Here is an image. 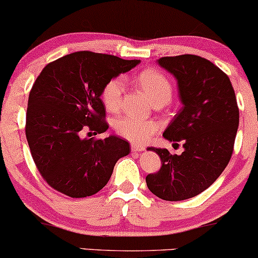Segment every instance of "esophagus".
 <instances>
[{"label":"esophagus","instance_id":"1","mask_svg":"<svg viewBox=\"0 0 258 258\" xmlns=\"http://www.w3.org/2000/svg\"><path fill=\"white\" fill-rule=\"evenodd\" d=\"M131 149L132 152H143L146 148H144V146H142V144H132Z\"/></svg>","mask_w":258,"mask_h":258}]
</instances>
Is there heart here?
Segmentation results:
<instances>
[{"label": "heart", "mask_w": 258, "mask_h": 258, "mask_svg": "<svg viewBox=\"0 0 258 258\" xmlns=\"http://www.w3.org/2000/svg\"><path fill=\"white\" fill-rule=\"evenodd\" d=\"M136 84L147 94L153 104H167L172 97V85L164 74L156 70H144L135 79ZM123 92V80L115 78L104 86L102 91V100L109 111H117L121 106V97ZM156 123L152 120H143L138 117L126 116L115 121V131L121 137L131 142L147 141L155 132Z\"/></svg>", "instance_id": "b5f03b06"}]
</instances>
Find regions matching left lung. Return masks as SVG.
Segmentation results:
<instances>
[{
  "mask_svg": "<svg viewBox=\"0 0 258 258\" xmlns=\"http://www.w3.org/2000/svg\"><path fill=\"white\" fill-rule=\"evenodd\" d=\"M177 80L182 108L164 132L183 143L180 155L149 147L161 159L146 182L154 195L167 201L197 197L215 182L229 162L239 126V109L232 82L214 63L194 54L158 59Z\"/></svg>",
  "mask_w": 258,
  "mask_h": 258,
  "instance_id": "1",
  "label": "left lung"
}]
</instances>
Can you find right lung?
<instances>
[{
	"mask_svg": "<svg viewBox=\"0 0 258 258\" xmlns=\"http://www.w3.org/2000/svg\"><path fill=\"white\" fill-rule=\"evenodd\" d=\"M141 60L88 51L75 52L47 64L32 86L26 109L25 135L36 167L55 190L72 198L98 193L110 179L130 143L104 133V86Z\"/></svg>",
	"mask_w": 258,
	"mask_h": 258,
	"instance_id": "1",
	"label": "right lung"
}]
</instances>
